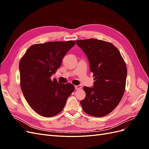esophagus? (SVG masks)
<instances>
[{
	"instance_id": "esophagus-1",
	"label": "esophagus",
	"mask_w": 149,
	"mask_h": 149,
	"mask_svg": "<svg viewBox=\"0 0 149 149\" xmlns=\"http://www.w3.org/2000/svg\"><path fill=\"white\" fill-rule=\"evenodd\" d=\"M75 89H81L82 86L81 85H76L75 86Z\"/></svg>"
}]
</instances>
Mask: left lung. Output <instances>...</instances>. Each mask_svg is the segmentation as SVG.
Masks as SVG:
<instances>
[{
	"label": "left lung",
	"instance_id": "obj_1",
	"mask_svg": "<svg viewBox=\"0 0 149 149\" xmlns=\"http://www.w3.org/2000/svg\"><path fill=\"white\" fill-rule=\"evenodd\" d=\"M89 62L93 88L84 86L83 111L94 117L107 115L118 106L125 89L127 67L119 49L111 43L90 38L76 40Z\"/></svg>",
	"mask_w": 149,
	"mask_h": 149
}]
</instances>
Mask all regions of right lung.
<instances>
[{
    "mask_svg": "<svg viewBox=\"0 0 149 149\" xmlns=\"http://www.w3.org/2000/svg\"><path fill=\"white\" fill-rule=\"evenodd\" d=\"M75 42H49L30 47L19 63L20 87L26 101L37 113L47 118L63 110L74 91L71 83H59L51 76Z\"/></svg>",
    "mask_w": 149,
    "mask_h": 149,
    "instance_id": "obj_1",
    "label": "right lung"
}]
</instances>
